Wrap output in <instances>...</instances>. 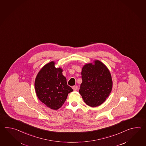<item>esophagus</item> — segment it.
<instances>
[{
  "instance_id": "1",
  "label": "esophagus",
  "mask_w": 146,
  "mask_h": 146,
  "mask_svg": "<svg viewBox=\"0 0 146 146\" xmlns=\"http://www.w3.org/2000/svg\"><path fill=\"white\" fill-rule=\"evenodd\" d=\"M72 89L74 91H77L78 89V87L77 86H73L72 87Z\"/></svg>"
}]
</instances>
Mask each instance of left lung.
Listing matches in <instances>:
<instances>
[{
    "mask_svg": "<svg viewBox=\"0 0 146 146\" xmlns=\"http://www.w3.org/2000/svg\"><path fill=\"white\" fill-rule=\"evenodd\" d=\"M82 82L79 93L84 102L91 107L106 101L113 87L112 76L108 68L99 60L86 64L81 71Z\"/></svg>",
    "mask_w": 146,
    "mask_h": 146,
    "instance_id": "obj_1",
    "label": "left lung"
}]
</instances>
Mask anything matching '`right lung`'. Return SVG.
Instances as JSON below:
<instances>
[{
  "instance_id": "right-lung-1",
  "label": "right lung",
  "mask_w": 146,
  "mask_h": 146,
  "mask_svg": "<svg viewBox=\"0 0 146 146\" xmlns=\"http://www.w3.org/2000/svg\"><path fill=\"white\" fill-rule=\"evenodd\" d=\"M52 61L40 69L35 80L34 86L38 99L47 107L57 110L65 102L73 90L67 85L62 69L56 68Z\"/></svg>"
}]
</instances>
